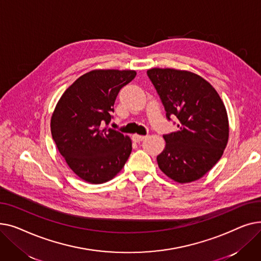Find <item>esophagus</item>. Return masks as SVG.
Wrapping results in <instances>:
<instances>
[{"instance_id": "obj_1", "label": "esophagus", "mask_w": 261, "mask_h": 261, "mask_svg": "<svg viewBox=\"0 0 261 261\" xmlns=\"http://www.w3.org/2000/svg\"><path fill=\"white\" fill-rule=\"evenodd\" d=\"M146 138H147V136H145V135H139V134H133L132 135V140L136 143H140V142L144 141Z\"/></svg>"}]
</instances>
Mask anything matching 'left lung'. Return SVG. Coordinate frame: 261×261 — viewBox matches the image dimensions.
<instances>
[{
    "instance_id": "left-lung-1",
    "label": "left lung",
    "mask_w": 261,
    "mask_h": 261,
    "mask_svg": "<svg viewBox=\"0 0 261 261\" xmlns=\"http://www.w3.org/2000/svg\"><path fill=\"white\" fill-rule=\"evenodd\" d=\"M166 116H176L179 130L164 135L165 149L156 158L160 169L177 183L197 181L221 159L228 142L225 106L201 76L175 68L147 71Z\"/></svg>"
}]
</instances>
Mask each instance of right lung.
Listing matches in <instances>:
<instances>
[{"label": "right lung", "instance_id": "right-lung-1", "mask_svg": "<svg viewBox=\"0 0 261 261\" xmlns=\"http://www.w3.org/2000/svg\"><path fill=\"white\" fill-rule=\"evenodd\" d=\"M132 70H93L62 94L50 118L60 154L80 179L91 184L112 180L132 151L129 136L105 127L111 120L120 89L135 77Z\"/></svg>", "mask_w": 261, "mask_h": 261}]
</instances>
